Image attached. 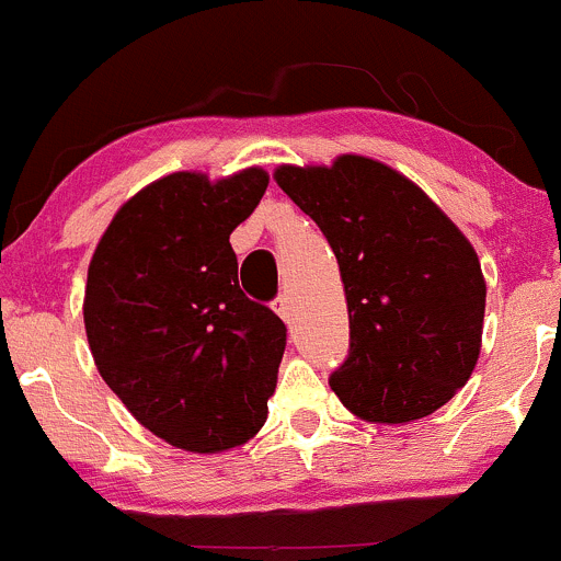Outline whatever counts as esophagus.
Masks as SVG:
<instances>
[{"label": "esophagus", "mask_w": 561, "mask_h": 561, "mask_svg": "<svg viewBox=\"0 0 561 561\" xmlns=\"http://www.w3.org/2000/svg\"><path fill=\"white\" fill-rule=\"evenodd\" d=\"M273 308H275V313H278L283 321H291L294 305H291V297H288L286 291L278 294V299H275V302H273Z\"/></svg>", "instance_id": "esophagus-1"}]
</instances>
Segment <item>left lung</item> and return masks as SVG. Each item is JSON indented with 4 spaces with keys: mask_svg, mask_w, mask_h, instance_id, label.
<instances>
[{
    "mask_svg": "<svg viewBox=\"0 0 561 561\" xmlns=\"http://www.w3.org/2000/svg\"><path fill=\"white\" fill-rule=\"evenodd\" d=\"M275 182L316 220L341 267L348 357L330 387L368 423L445 407L480 357L485 280L456 224L403 174L363 154L280 165Z\"/></svg>",
    "mask_w": 561,
    "mask_h": 561,
    "instance_id": "1",
    "label": "left lung"
}]
</instances>
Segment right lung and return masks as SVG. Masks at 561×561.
<instances>
[{"label": "right lung", "instance_id": "right-lung-1", "mask_svg": "<svg viewBox=\"0 0 561 561\" xmlns=\"http://www.w3.org/2000/svg\"><path fill=\"white\" fill-rule=\"evenodd\" d=\"M267 182L256 165L218 182L176 171L122 204L94 248V365L127 412L180 450H231L267 420L286 324L242 294L229 242Z\"/></svg>", "mask_w": 561, "mask_h": 561}]
</instances>
